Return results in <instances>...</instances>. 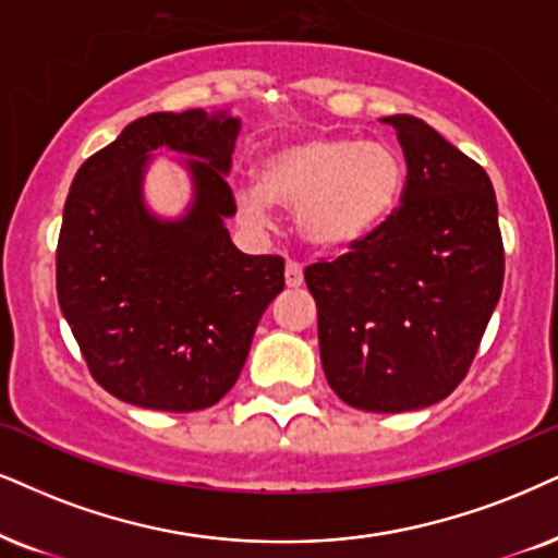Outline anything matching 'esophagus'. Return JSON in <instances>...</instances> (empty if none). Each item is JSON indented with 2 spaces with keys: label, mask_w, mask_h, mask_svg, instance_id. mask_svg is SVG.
Segmentation results:
<instances>
[{
  "label": "esophagus",
  "mask_w": 558,
  "mask_h": 558,
  "mask_svg": "<svg viewBox=\"0 0 558 558\" xmlns=\"http://www.w3.org/2000/svg\"><path fill=\"white\" fill-rule=\"evenodd\" d=\"M284 281L287 287H302V281H305V274H302V266L294 264V260H290V264L284 266Z\"/></svg>",
  "instance_id": "obj_1"
}]
</instances>
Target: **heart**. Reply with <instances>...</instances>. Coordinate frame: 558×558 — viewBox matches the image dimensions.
<instances>
[{
  "label": "heart",
  "mask_w": 558,
  "mask_h": 558,
  "mask_svg": "<svg viewBox=\"0 0 558 558\" xmlns=\"http://www.w3.org/2000/svg\"><path fill=\"white\" fill-rule=\"evenodd\" d=\"M405 185L403 157L388 142L311 134L268 149L256 185H240L245 222L264 227L271 204L294 209L298 230L320 253L367 243L396 215Z\"/></svg>",
  "instance_id": "1"
}]
</instances>
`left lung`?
<instances>
[{
    "label": "left lung",
    "mask_w": 558,
    "mask_h": 558,
    "mask_svg": "<svg viewBox=\"0 0 558 558\" xmlns=\"http://www.w3.org/2000/svg\"><path fill=\"white\" fill-rule=\"evenodd\" d=\"M405 168L403 206L352 253L305 268L320 362L343 403L401 414L469 373L505 281L486 170L416 116H385Z\"/></svg>",
    "instance_id": "1"
}]
</instances>
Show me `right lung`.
Here are the masks:
<instances>
[{
  "instance_id": "add662e5",
  "label": "right lung",
  "mask_w": 558,
  "mask_h": 558,
  "mask_svg": "<svg viewBox=\"0 0 558 558\" xmlns=\"http://www.w3.org/2000/svg\"><path fill=\"white\" fill-rule=\"evenodd\" d=\"M240 119L230 111L149 113L74 175L57 247L59 307L89 373L121 401L198 411L235 385L253 333L284 290V260L230 240V173ZM157 148L181 154L192 202L181 218L146 206Z\"/></svg>"
}]
</instances>
